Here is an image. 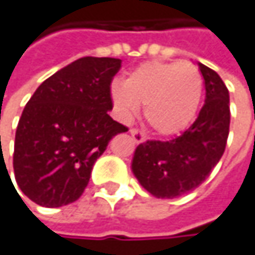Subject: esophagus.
Segmentation results:
<instances>
[{
	"label": "esophagus",
	"instance_id": "obj_1",
	"mask_svg": "<svg viewBox=\"0 0 255 255\" xmlns=\"http://www.w3.org/2000/svg\"><path fill=\"white\" fill-rule=\"evenodd\" d=\"M130 134H131V137H133V140H134L136 143H143V142L146 140L145 133H143V131H140V130L133 128V130H130Z\"/></svg>",
	"mask_w": 255,
	"mask_h": 255
}]
</instances>
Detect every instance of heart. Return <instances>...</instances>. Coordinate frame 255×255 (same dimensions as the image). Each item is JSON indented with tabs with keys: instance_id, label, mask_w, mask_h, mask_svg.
<instances>
[{
	"instance_id": "heart-1",
	"label": "heart",
	"mask_w": 255,
	"mask_h": 255,
	"mask_svg": "<svg viewBox=\"0 0 255 255\" xmlns=\"http://www.w3.org/2000/svg\"><path fill=\"white\" fill-rule=\"evenodd\" d=\"M113 106L124 121H131L145 106V119L160 134H176L196 118L203 77L191 62L152 61L139 65L110 89Z\"/></svg>"
}]
</instances>
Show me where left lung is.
I'll use <instances>...</instances> for the list:
<instances>
[{
    "label": "left lung",
    "instance_id": "left-lung-1",
    "mask_svg": "<svg viewBox=\"0 0 255 255\" xmlns=\"http://www.w3.org/2000/svg\"><path fill=\"white\" fill-rule=\"evenodd\" d=\"M205 79V104L187 131L169 142L148 140L133 155L131 170L157 199H175L197 188L221 160L230 128L229 89L214 70L197 62Z\"/></svg>",
    "mask_w": 255,
    "mask_h": 255
}]
</instances>
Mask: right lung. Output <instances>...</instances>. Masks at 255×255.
Returning a JSON list of instances; mask_svg holds the SVG:
<instances>
[{
    "label": "right lung",
    "mask_w": 255,
    "mask_h": 255,
    "mask_svg": "<svg viewBox=\"0 0 255 255\" xmlns=\"http://www.w3.org/2000/svg\"><path fill=\"white\" fill-rule=\"evenodd\" d=\"M118 58H80L46 79L26 103L14 137L13 169L34 203L59 208L85 191L97 158L127 127L109 116Z\"/></svg>",
    "instance_id": "1"
}]
</instances>
